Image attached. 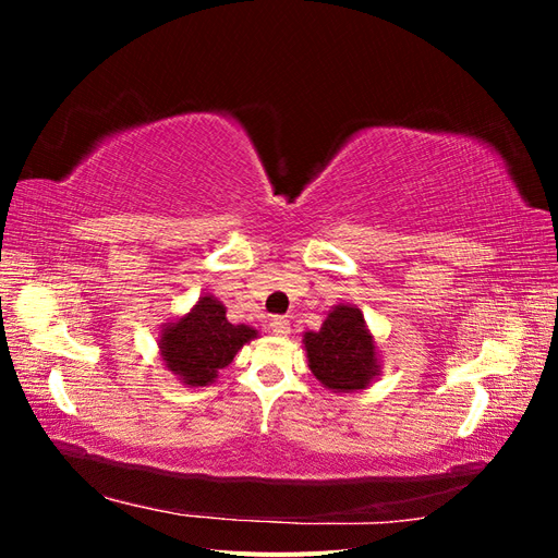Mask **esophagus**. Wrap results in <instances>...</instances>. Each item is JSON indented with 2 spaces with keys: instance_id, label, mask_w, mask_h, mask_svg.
<instances>
[{
  "instance_id": "esophagus-1",
  "label": "esophagus",
  "mask_w": 558,
  "mask_h": 558,
  "mask_svg": "<svg viewBox=\"0 0 558 558\" xmlns=\"http://www.w3.org/2000/svg\"><path fill=\"white\" fill-rule=\"evenodd\" d=\"M269 328H272V332L279 335V337H289L291 335V320L286 316H275L272 320H269Z\"/></svg>"
}]
</instances>
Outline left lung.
Segmentation results:
<instances>
[{"label":"left lung","instance_id":"obj_1","mask_svg":"<svg viewBox=\"0 0 558 558\" xmlns=\"http://www.w3.org/2000/svg\"><path fill=\"white\" fill-rule=\"evenodd\" d=\"M312 375L332 393L363 391L381 373V359L365 316L353 305H335L318 330L302 335Z\"/></svg>","mask_w":558,"mask_h":558}]
</instances>
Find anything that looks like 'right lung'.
I'll return each instance as SVG.
<instances>
[{"label":"right lung","instance_id":"add662e5","mask_svg":"<svg viewBox=\"0 0 558 558\" xmlns=\"http://www.w3.org/2000/svg\"><path fill=\"white\" fill-rule=\"evenodd\" d=\"M256 337V328L230 324L221 300L202 295L189 314L160 328V361L167 373L174 375L183 386H209L218 379V373L238 356V351Z\"/></svg>","mask_w":558,"mask_h":558}]
</instances>
